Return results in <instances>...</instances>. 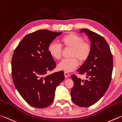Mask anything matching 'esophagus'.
I'll return each mask as SVG.
<instances>
[{"mask_svg": "<svg viewBox=\"0 0 122 122\" xmlns=\"http://www.w3.org/2000/svg\"><path fill=\"white\" fill-rule=\"evenodd\" d=\"M64 76H65V78H68L70 76L69 73L67 71H65L64 72Z\"/></svg>", "mask_w": 122, "mask_h": 122, "instance_id": "1", "label": "esophagus"}]
</instances>
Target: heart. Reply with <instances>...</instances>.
Wrapping results in <instances>:
<instances>
[{"label": "heart", "instance_id": "1", "mask_svg": "<svg viewBox=\"0 0 122 122\" xmlns=\"http://www.w3.org/2000/svg\"><path fill=\"white\" fill-rule=\"evenodd\" d=\"M61 44L51 42L49 44L48 51L53 58L59 59L62 54V46L72 48L71 57L69 59H63L58 65V69L65 71H72L79 64L78 59L82 62L87 61L92 51L90 43L84 41L81 36L74 33H68L60 38Z\"/></svg>", "mask_w": 122, "mask_h": 122}]
</instances>
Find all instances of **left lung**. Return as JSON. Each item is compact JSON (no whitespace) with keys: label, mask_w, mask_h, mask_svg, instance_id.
I'll return each instance as SVG.
<instances>
[{"label":"left lung","mask_w":122,"mask_h":122,"mask_svg":"<svg viewBox=\"0 0 122 122\" xmlns=\"http://www.w3.org/2000/svg\"><path fill=\"white\" fill-rule=\"evenodd\" d=\"M82 32L88 36L92 51L77 71L85 74L87 79L82 80L72 74L74 85L71 95L72 102L76 106L88 107L97 103L107 91L112 80L113 59L109 46L102 36L86 28L80 33Z\"/></svg>","instance_id":"left-lung-1"}]
</instances>
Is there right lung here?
Instances as JSON below:
<instances>
[{"mask_svg": "<svg viewBox=\"0 0 122 122\" xmlns=\"http://www.w3.org/2000/svg\"><path fill=\"white\" fill-rule=\"evenodd\" d=\"M61 34L42 29L28 34L13 54L14 85L23 99L33 107L50 106L54 100L56 87L64 80L63 71L46 74L56 66L48 52V46Z\"/></svg>", "mask_w": 122, "mask_h": 122, "instance_id": "obj_1", "label": "right lung"}]
</instances>
